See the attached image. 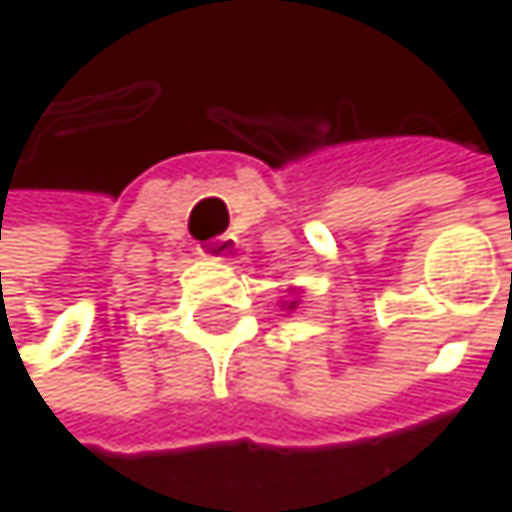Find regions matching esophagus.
Masks as SVG:
<instances>
[{
    "label": "esophagus",
    "instance_id": "obj_1",
    "mask_svg": "<svg viewBox=\"0 0 512 512\" xmlns=\"http://www.w3.org/2000/svg\"><path fill=\"white\" fill-rule=\"evenodd\" d=\"M229 253H232V241L226 235L199 247V256H205V259H229Z\"/></svg>",
    "mask_w": 512,
    "mask_h": 512
}]
</instances>
